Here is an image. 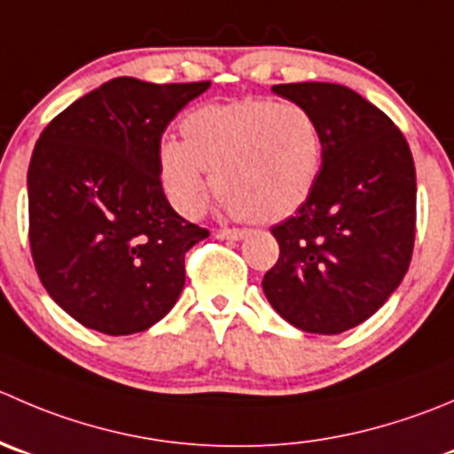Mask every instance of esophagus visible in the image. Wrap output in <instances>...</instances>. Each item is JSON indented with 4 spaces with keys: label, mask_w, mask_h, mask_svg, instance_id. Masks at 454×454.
<instances>
[{
    "label": "esophagus",
    "mask_w": 454,
    "mask_h": 454,
    "mask_svg": "<svg viewBox=\"0 0 454 454\" xmlns=\"http://www.w3.org/2000/svg\"><path fill=\"white\" fill-rule=\"evenodd\" d=\"M246 235H248V232L241 231V228H219V231H217L219 239H232V241H237V239H244Z\"/></svg>",
    "instance_id": "esophagus-1"
}]
</instances>
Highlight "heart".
<instances>
[{
	"mask_svg": "<svg viewBox=\"0 0 454 454\" xmlns=\"http://www.w3.org/2000/svg\"><path fill=\"white\" fill-rule=\"evenodd\" d=\"M184 142L160 146V179L184 217H195L208 197L254 223L297 213L317 188L325 155L321 121L294 101L241 99L201 106L182 121Z\"/></svg>",
	"mask_w": 454,
	"mask_h": 454,
	"instance_id": "1",
	"label": "heart"
}]
</instances>
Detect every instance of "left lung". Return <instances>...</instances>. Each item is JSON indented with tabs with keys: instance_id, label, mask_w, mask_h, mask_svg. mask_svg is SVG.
<instances>
[{
	"instance_id": "obj_1",
	"label": "left lung",
	"mask_w": 454,
	"mask_h": 454,
	"mask_svg": "<svg viewBox=\"0 0 454 454\" xmlns=\"http://www.w3.org/2000/svg\"><path fill=\"white\" fill-rule=\"evenodd\" d=\"M310 108L325 155L310 200L270 228L279 259L263 275L270 306L303 333L339 334L397 290L415 246V161L386 113L339 83H277Z\"/></svg>"
}]
</instances>
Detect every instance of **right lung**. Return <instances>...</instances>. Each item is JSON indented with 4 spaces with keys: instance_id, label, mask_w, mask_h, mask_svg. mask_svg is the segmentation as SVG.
Listing matches in <instances>:
<instances>
[{
    "instance_id": "obj_1",
    "label": "right lung",
    "mask_w": 454,
    "mask_h": 454,
    "mask_svg": "<svg viewBox=\"0 0 454 454\" xmlns=\"http://www.w3.org/2000/svg\"><path fill=\"white\" fill-rule=\"evenodd\" d=\"M208 86L110 79L39 135L28 166L30 253L46 293L86 328L142 333L177 301L184 257L208 231L166 200L160 146Z\"/></svg>"
}]
</instances>
